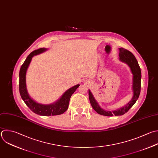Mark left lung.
<instances>
[{
  "instance_id": "left-lung-1",
  "label": "left lung",
  "mask_w": 158,
  "mask_h": 158,
  "mask_svg": "<svg viewBox=\"0 0 158 158\" xmlns=\"http://www.w3.org/2000/svg\"><path fill=\"white\" fill-rule=\"evenodd\" d=\"M118 56L119 60L121 62L127 64V65L130 67L131 72L133 75L131 87L133 91V97L123 107L112 111L106 110L99 106V104L94 99L91 91L89 89V99L91 106L93 107L94 110L100 115L105 116H118L123 115L124 114L127 112L128 110L135 104V103L138 99L140 94L141 73L137 60L131 52L122 48H119Z\"/></svg>"
}]
</instances>
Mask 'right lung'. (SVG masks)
<instances>
[{"mask_svg":"<svg viewBox=\"0 0 158 158\" xmlns=\"http://www.w3.org/2000/svg\"><path fill=\"white\" fill-rule=\"evenodd\" d=\"M47 50L48 49L44 48H40L34 51L33 52H31L30 55H28L20 70L19 90L22 99L27 104V106L33 112L43 116L57 115L64 113L67 110L70 97L76 91V89L79 87L80 85H77L69 88L62 95L60 99H59L56 102L49 104H44L37 102L30 96L27 91L26 84V75L28 68L30 64L32 58L35 56L41 54Z\"/></svg>","mask_w":158,"mask_h":158,"instance_id":"1","label":"right lung"}]
</instances>
